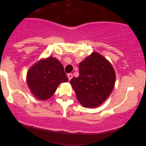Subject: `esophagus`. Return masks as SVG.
Masks as SVG:
<instances>
[{"instance_id":"34e87169","label":"esophagus","mask_w":146,"mask_h":146,"mask_svg":"<svg viewBox=\"0 0 146 146\" xmlns=\"http://www.w3.org/2000/svg\"><path fill=\"white\" fill-rule=\"evenodd\" d=\"M67 77H68V79H69V80H71V79H72V77H73V74H72V73L67 74Z\"/></svg>"}]
</instances>
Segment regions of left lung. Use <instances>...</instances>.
<instances>
[{"label":"left lung","mask_w":146,"mask_h":146,"mask_svg":"<svg viewBox=\"0 0 146 146\" xmlns=\"http://www.w3.org/2000/svg\"><path fill=\"white\" fill-rule=\"evenodd\" d=\"M79 77L70 81L77 99L86 108H96L110 95L115 82L112 64L94 52L79 64Z\"/></svg>","instance_id":"obj_1"}]
</instances>
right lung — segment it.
<instances>
[{
	"label": "right lung",
	"mask_w": 146,
	"mask_h": 146,
	"mask_svg": "<svg viewBox=\"0 0 146 146\" xmlns=\"http://www.w3.org/2000/svg\"><path fill=\"white\" fill-rule=\"evenodd\" d=\"M68 81L64 66L58 59L48 57L32 66L27 73L31 92L39 100L50 99L61 82Z\"/></svg>",
	"instance_id": "right-lung-1"
}]
</instances>
